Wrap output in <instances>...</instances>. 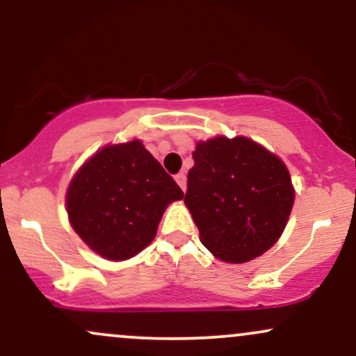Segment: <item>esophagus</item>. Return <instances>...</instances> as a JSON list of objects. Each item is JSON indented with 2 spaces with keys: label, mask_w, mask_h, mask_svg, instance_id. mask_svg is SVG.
<instances>
[{
  "label": "esophagus",
  "mask_w": 356,
  "mask_h": 356,
  "mask_svg": "<svg viewBox=\"0 0 356 356\" xmlns=\"http://www.w3.org/2000/svg\"><path fill=\"white\" fill-rule=\"evenodd\" d=\"M175 181H177L179 187H181L182 191H186V186H187V177H186V174L179 172L177 175H175Z\"/></svg>",
  "instance_id": "34e87169"
}]
</instances>
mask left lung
<instances>
[{"label": "left lung", "instance_id": "left-lung-1", "mask_svg": "<svg viewBox=\"0 0 356 356\" xmlns=\"http://www.w3.org/2000/svg\"><path fill=\"white\" fill-rule=\"evenodd\" d=\"M184 202L201 243L226 263H246L280 239L295 191L276 155L246 137H216L192 152Z\"/></svg>", "mask_w": 356, "mask_h": 356}]
</instances>
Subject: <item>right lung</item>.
Listing matches in <instances>:
<instances>
[{"mask_svg": "<svg viewBox=\"0 0 356 356\" xmlns=\"http://www.w3.org/2000/svg\"><path fill=\"white\" fill-rule=\"evenodd\" d=\"M182 197L164 167L132 140L105 147L81 165L68 187L67 211L97 254L124 261L152 243L167 204Z\"/></svg>", "mask_w": 356, "mask_h": 356, "instance_id": "add662e5", "label": "right lung"}]
</instances>
